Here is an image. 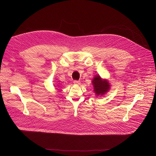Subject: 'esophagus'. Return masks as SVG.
Segmentation results:
<instances>
[{"label": "esophagus", "mask_w": 156, "mask_h": 156, "mask_svg": "<svg viewBox=\"0 0 156 156\" xmlns=\"http://www.w3.org/2000/svg\"><path fill=\"white\" fill-rule=\"evenodd\" d=\"M73 83L75 85H80V81L79 80H75L73 81Z\"/></svg>", "instance_id": "esophagus-1"}]
</instances>
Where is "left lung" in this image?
Masks as SVG:
<instances>
[{
	"label": "left lung",
	"mask_w": 156,
	"mask_h": 156,
	"mask_svg": "<svg viewBox=\"0 0 156 156\" xmlns=\"http://www.w3.org/2000/svg\"><path fill=\"white\" fill-rule=\"evenodd\" d=\"M92 83L94 87V91L96 95H104L109 89V83L106 80H102L100 76L94 77Z\"/></svg>",
	"instance_id": "1"
}]
</instances>
